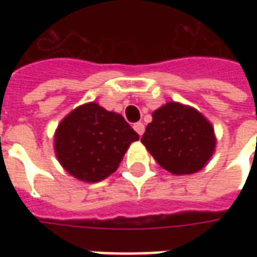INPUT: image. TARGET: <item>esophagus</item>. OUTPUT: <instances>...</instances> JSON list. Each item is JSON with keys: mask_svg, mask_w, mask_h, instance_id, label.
Here are the masks:
<instances>
[{"mask_svg": "<svg viewBox=\"0 0 257 257\" xmlns=\"http://www.w3.org/2000/svg\"><path fill=\"white\" fill-rule=\"evenodd\" d=\"M134 129L138 132V135L139 136H142V135L145 134V125H143V122H136L134 125Z\"/></svg>", "mask_w": 257, "mask_h": 257, "instance_id": "1", "label": "esophagus"}]
</instances>
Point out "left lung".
Returning a JSON list of instances; mask_svg holds the SVG:
<instances>
[{"mask_svg":"<svg viewBox=\"0 0 257 257\" xmlns=\"http://www.w3.org/2000/svg\"><path fill=\"white\" fill-rule=\"evenodd\" d=\"M142 143L168 172L190 175L209 161L216 139L202 114L171 101L153 112V122L147 125Z\"/></svg>","mask_w":257,"mask_h":257,"instance_id":"left-lung-1","label":"left lung"}]
</instances>
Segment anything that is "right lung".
<instances>
[{
  "label": "right lung",
  "instance_id": "add662e5",
  "mask_svg": "<svg viewBox=\"0 0 257 257\" xmlns=\"http://www.w3.org/2000/svg\"><path fill=\"white\" fill-rule=\"evenodd\" d=\"M138 139L139 135L121 114L88 103L60 122L55 135V150L70 175L95 183L115 172L129 145Z\"/></svg>",
  "mask_w": 257,
  "mask_h": 257
}]
</instances>
